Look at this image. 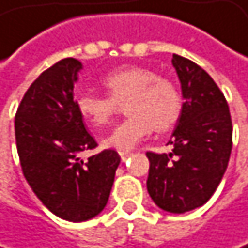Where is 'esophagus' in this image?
Returning a JSON list of instances; mask_svg holds the SVG:
<instances>
[{
    "instance_id": "34e87169",
    "label": "esophagus",
    "mask_w": 248,
    "mask_h": 248,
    "mask_svg": "<svg viewBox=\"0 0 248 248\" xmlns=\"http://www.w3.org/2000/svg\"><path fill=\"white\" fill-rule=\"evenodd\" d=\"M119 154H120V158H122V162L128 160V158H129V155H131V153H129V151H119Z\"/></svg>"
}]
</instances>
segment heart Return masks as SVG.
Instances as JSON below:
<instances>
[{
  "instance_id": "obj_1",
  "label": "heart",
  "mask_w": 248,
  "mask_h": 248,
  "mask_svg": "<svg viewBox=\"0 0 248 248\" xmlns=\"http://www.w3.org/2000/svg\"><path fill=\"white\" fill-rule=\"evenodd\" d=\"M101 83L107 95L83 93L76 98L79 114L93 126L101 128L110 123L117 104L125 103L129 114L103 144L120 151L132 150L154 129L166 131L173 126L182 108L181 95L172 80L157 76L142 66H125L108 72Z\"/></svg>"
}]
</instances>
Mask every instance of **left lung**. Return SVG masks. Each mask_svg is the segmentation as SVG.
I'll list each match as a JSON object with an SVG mask.
<instances>
[{
	"instance_id": "1",
	"label": "left lung",
	"mask_w": 248,
	"mask_h": 248,
	"mask_svg": "<svg viewBox=\"0 0 248 248\" xmlns=\"http://www.w3.org/2000/svg\"><path fill=\"white\" fill-rule=\"evenodd\" d=\"M184 104L169 144L172 153L148 151L147 189L166 212L194 210L213 196L232 150L228 103L215 80L194 62L173 54Z\"/></svg>"
}]
</instances>
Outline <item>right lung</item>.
I'll use <instances>...</instances> for the list:
<instances>
[{
    "label": "right lung",
    "mask_w": 248,
    "mask_h": 248,
    "mask_svg": "<svg viewBox=\"0 0 248 248\" xmlns=\"http://www.w3.org/2000/svg\"><path fill=\"white\" fill-rule=\"evenodd\" d=\"M82 63L63 59L29 86L14 119L23 175L42 204L69 222L93 219L106 207L120 157L104 150L83 162L78 154L97 147L76 108L73 86Z\"/></svg>",
    "instance_id": "right-lung-1"
}]
</instances>
